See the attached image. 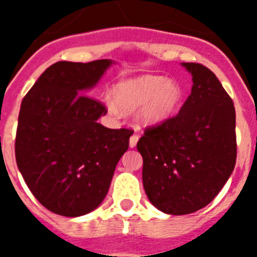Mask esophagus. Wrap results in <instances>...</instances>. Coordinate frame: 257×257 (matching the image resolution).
<instances>
[{"label":"esophagus","instance_id":"34e87169","mask_svg":"<svg viewBox=\"0 0 257 257\" xmlns=\"http://www.w3.org/2000/svg\"><path fill=\"white\" fill-rule=\"evenodd\" d=\"M138 140H139V135L138 134H133L130 138V147L131 148H134V147H136V144H138Z\"/></svg>","mask_w":257,"mask_h":257}]
</instances>
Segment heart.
I'll return each instance as SVG.
<instances>
[{"label": "heart", "instance_id": "obj_1", "mask_svg": "<svg viewBox=\"0 0 257 257\" xmlns=\"http://www.w3.org/2000/svg\"><path fill=\"white\" fill-rule=\"evenodd\" d=\"M115 101L124 112L139 110V119L144 124L156 126L169 121L179 112L184 100V90L178 82L163 76H142L123 81L115 88ZM110 110L119 112L110 104Z\"/></svg>", "mask_w": 257, "mask_h": 257}]
</instances>
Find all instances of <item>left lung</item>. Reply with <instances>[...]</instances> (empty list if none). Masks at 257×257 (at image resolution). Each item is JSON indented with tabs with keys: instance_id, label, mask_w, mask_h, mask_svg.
Masks as SVG:
<instances>
[{
	"instance_id": "obj_1",
	"label": "left lung",
	"mask_w": 257,
	"mask_h": 257,
	"mask_svg": "<svg viewBox=\"0 0 257 257\" xmlns=\"http://www.w3.org/2000/svg\"><path fill=\"white\" fill-rule=\"evenodd\" d=\"M193 76L192 92L176 115L145 127L138 142L143 184L162 212L187 215L207 206L234 170V103L205 65L183 63Z\"/></svg>"
}]
</instances>
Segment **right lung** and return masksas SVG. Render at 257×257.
Listing matches in <instances>:
<instances>
[{"mask_svg": "<svg viewBox=\"0 0 257 257\" xmlns=\"http://www.w3.org/2000/svg\"><path fill=\"white\" fill-rule=\"evenodd\" d=\"M112 61H58L32 86L20 105L15 158L41 205L61 216L91 212L108 193L128 149L131 128H106L108 109L85 94Z\"/></svg>", "mask_w": 257, "mask_h": 257, "instance_id": "add662e5", "label": "right lung"}]
</instances>
